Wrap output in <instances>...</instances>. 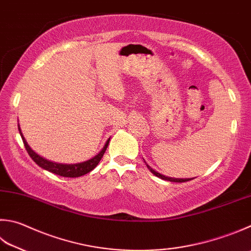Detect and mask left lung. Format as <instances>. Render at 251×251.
I'll return each mask as SVG.
<instances>
[{
  "mask_svg": "<svg viewBox=\"0 0 251 251\" xmlns=\"http://www.w3.org/2000/svg\"><path fill=\"white\" fill-rule=\"evenodd\" d=\"M146 166H148V168L151 170V173H153L155 176H157L158 178L164 179V180H168V181H172V182H186V181H189V180H191V179H193V178H184V179H182V178H170V177H166V176H164V175H162V174L155 172V170L151 168L148 164H146Z\"/></svg>",
  "mask_w": 251,
  "mask_h": 251,
  "instance_id": "obj_1",
  "label": "left lung"
}]
</instances>
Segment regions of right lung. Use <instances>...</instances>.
<instances>
[{"instance_id": "1", "label": "right lung", "mask_w": 251, "mask_h": 251, "mask_svg": "<svg viewBox=\"0 0 251 251\" xmlns=\"http://www.w3.org/2000/svg\"><path fill=\"white\" fill-rule=\"evenodd\" d=\"M18 130H20V133H21V136L23 139L24 145H25L26 151L28 152V154H29L30 157L32 158V160H34V162L38 165V166H40L41 168L48 170V172H50V173H53L55 175H59V176L68 177V178L81 177V176H83V175H86L87 173L92 172V170L97 166L98 163L100 162V159L102 158L103 154H105L106 150L108 148V144H109V141H110V139H108L105 146H103L100 152H99L96 156H94L93 158L86 160V162L78 163V164H60V163L50 162V160L41 157V156L35 153L34 151L30 149V146L28 145L25 138H24V135L21 131L20 125H18Z\"/></svg>"}]
</instances>
